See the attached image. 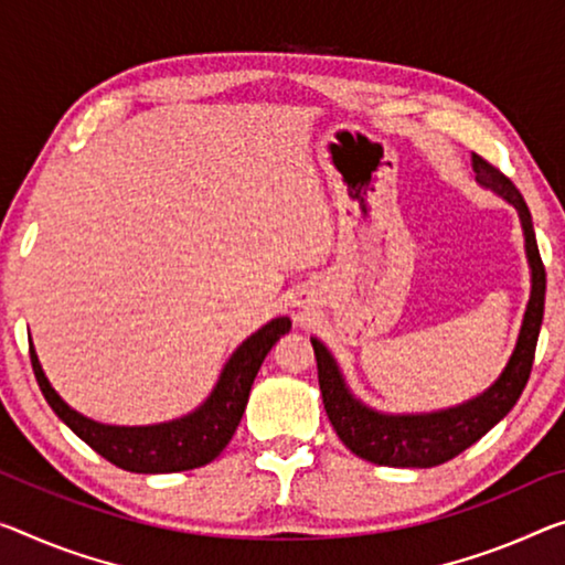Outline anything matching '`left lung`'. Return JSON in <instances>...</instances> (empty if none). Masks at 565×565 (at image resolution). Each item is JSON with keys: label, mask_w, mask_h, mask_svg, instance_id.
I'll list each match as a JSON object with an SVG mask.
<instances>
[{"label": "left lung", "mask_w": 565, "mask_h": 565, "mask_svg": "<svg viewBox=\"0 0 565 565\" xmlns=\"http://www.w3.org/2000/svg\"><path fill=\"white\" fill-rule=\"evenodd\" d=\"M475 181L488 192L505 199L515 206L520 227L525 237V257L531 267V298H527L523 323L500 376L482 394L467 398L462 404L437 412L388 414L363 404L345 384V376L333 353L316 335L310 338L318 361V384L323 394L326 414L345 447L361 459L384 467H437L447 459L465 452L477 439H482L494 424L505 419L518 404L533 369L537 333L543 323L545 306V270L537 253L533 220L513 181L490 167L480 156H472Z\"/></svg>", "instance_id": "obj_1"}]
</instances>
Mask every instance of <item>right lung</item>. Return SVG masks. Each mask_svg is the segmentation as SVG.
Wrapping results in <instances>:
<instances>
[{
	"instance_id": "add662e5",
	"label": "right lung",
	"mask_w": 565,
	"mask_h": 565,
	"mask_svg": "<svg viewBox=\"0 0 565 565\" xmlns=\"http://www.w3.org/2000/svg\"><path fill=\"white\" fill-rule=\"evenodd\" d=\"M290 318L280 316L270 323L245 338L224 363L220 379L212 386L210 396L184 416L159 424H103L90 416L75 412L71 404L60 396L42 371L38 351L30 341V359L34 379L45 394L60 419L71 427L85 445H90L100 457H106L120 470L161 475V472H184L194 467L210 465L212 459L230 445L232 434L237 431L242 414H245L249 388L263 366L265 355L280 341V335L290 331Z\"/></svg>"
}]
</instances>
